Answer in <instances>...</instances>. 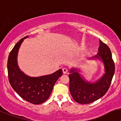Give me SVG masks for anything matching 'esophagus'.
Masks as SVG:
<instances>
[{
  "label": "esophagus",
  "mask_w": 121,
  "mask_h": 121,
  "mask_svg": "<svg viewBox=\"0 0 121 121\" xmlns=\"http://www.w3.org/2000/svg\"><path fill=\"white\" fill-rule=\"evenodd\" d=\"M62 70H63V73H67L68 72V69H67L66 68H63V69H62Z\"/></svg>",
  "instance_id": "34e87169"
}]
</instances>
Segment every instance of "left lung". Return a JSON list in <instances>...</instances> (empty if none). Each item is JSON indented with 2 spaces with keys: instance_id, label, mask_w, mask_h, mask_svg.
Here are the masks:
<instances>
[{
  "instance_id": "1",
  "label": "left lung",
  "mask_w": 121,
  "mask_h": 121,
  "mask_svg": "<svg viewBox=\"0 0 121 121\" xmlns=\"http://www.w3.org/2000/svg\"><path fill=\"white\" fill-rule=\"evenodd\" d=\"M99 52L90 59H98L104 65L105 73L93 83L84 80L77 69L69 71V90L73 100L81 104H88L97 100L106 94L111 85L115 66L108 46L99 40Z\"/></svg>"
}]
</instances>
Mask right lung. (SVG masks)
<instances>
[{
  "label": "right lung",
  "mask_w": 121,
  "mask_h": 121,
  "mask_svg": "<svg viewBox=\"0 0 121 121\" xmlns=\"http://www.w3.org/2000/svg\"><path fill=\"white\" fill-rule=\"evenodd\" d=\"M27 37L28 36L19 41L8 56V79L13 90L23 99L33 104H41L48 99L55 83L62 75L63 71L59 69L50 75L31 77L21 71L17 61V53L22 43Z\"/></svg>",
  "instance_id": "right-lung-1"
}]
</instances>
